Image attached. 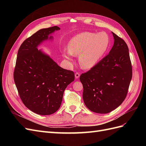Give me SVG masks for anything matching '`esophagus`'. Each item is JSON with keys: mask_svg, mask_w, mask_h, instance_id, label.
Returning <instances> with one entry per match:
<instances>
[{"mask_svg": "<svg viewBox=\"0 0 146 146\" xmlns=\"http://www.w3.org/2000/svg\"><path fill=\"white\" fill-rule=\"evenodd\" d=\"M79 77H80V74H79L78 72H76V74H75V78H78Z\"/></svg>", "mask_w": 146, "mask_h": 146, "instance_id": "1", "label": "esophagus"}]
</instances>
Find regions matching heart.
Listing matches in <instances>:
<instances>
[{
	"mask_svg": "<svg viewBox=\"0 0 146 146\" xmlns=\"http://www.w3.org/2000/svg\"><path fill=\"white\" fill-rule=\"evenodd\" d=\"M110 46V38L105 32L99 33L83 32L70 39L68 44V52L64 51L63 56L72 61L70 55L79 56V63L83 68L90 69L102 58Z\"/></svg>",
	"mask_w": 146,
	"mask_h": 146,
	"instance_id": "obj_1",
	"label": "heart"
}]
</instances>
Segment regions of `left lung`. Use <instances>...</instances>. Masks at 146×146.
<instances>
[{"mask_svg":"<svg viewBox=\"0 0 146 146\" xmlns=\"http://www.w3.org/2000/svg\"><path fill=\"white\" fill-rule=\"evenodd\" d=\"M112 34L114 44L109 54L80 77L84 103L96 113L117 108L126 98L132 78L129 48L123 39Z\"/></svg>","mask_w":146,"mask_h":146,"instance_id":"8db88e82","label":"left lung"}]
</instances>
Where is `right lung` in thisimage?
<instances>
[{
  "label": "right lung",
  "mask_w": 146,
  "mask_h": 146,
  "mask_svg": "<svg viewBox=\"0 0 146 146\" xmlns=\"http://www.w3.org/2000/svg\"><path fill=\"white\" fill-rule=\"evenodd\" d=\"M54 26L38 30L26 39L17 52L14 80L20 98L26 107L40 115L58 110L64 91L74 82V73L61 68L38 47L55 31Z\"/></svg>",
  "instance_id": "add662e5"
}]
</instances>
